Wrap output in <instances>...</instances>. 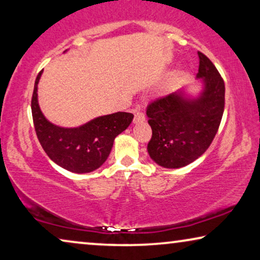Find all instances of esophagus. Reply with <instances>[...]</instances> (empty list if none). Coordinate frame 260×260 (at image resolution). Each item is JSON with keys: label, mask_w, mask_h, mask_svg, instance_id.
Segmentation results:
<instances>
[{"label": "esophagus", "mask_w": 260, "mask_h": 260, "mask_svg": "<svg viewBox=\"0 0 260 260\" xmlns=\"http://www.w3.org/2000/svg\"><path fill=\"white\" fill-rule=\"evenodd\" d=\"M134 123H139V122H144L145 121V115L144 113H140V112H137L134 114V119H133Z\"/></svg>", "instance_id": "esophagus-1"}]
</instances>
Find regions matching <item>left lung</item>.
I'll use <instances>...</instances> for the list:
<instances>
[{
  "label": "left lung",
  "mask_w": 260,
  "mask_h": 260,
  "mask_svg": "<svg viewBox=\"0 0 260 260\" xmlns=\"http://www.w3.org/2000/svg\"><path fill=\"white\" fill-rule=\"evenodd\" d=\"M197 78L204 90L197 99L184 92L168 94L148 105L146 114L152 128L147 145L151 158L159 166L180 168L203 155L213 141L225 107V83L218 69L202 52Z\"/></svg>",
  "instance_id": "obj_1"
}]
</instances>
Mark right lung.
I'll return each mask as SVG.
<instances>
[{"label": "right lung", "instance_id": "1", "mask_svg": "<svg viewBox=\"0 0 260 260\" xmlns=\"http://www.w3.org/2000/svg\"><path fill=\"white\" fill-rule=\"evenodd\" d=\"M42 71L35 80L31 98V114L36 135L47 155L64 170L74 173H89L107 160L114 139L131 125L133 114L118 112L99 116L75 128L53 125L42 114L38 102V83Z\"/></svg>", "mask_w": 260, "mask_h": 260}]
</instances>
